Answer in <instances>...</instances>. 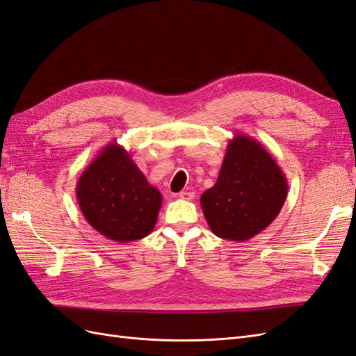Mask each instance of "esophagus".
<instances>
[{
    "instance_id": "esophagus-1",
    "label": "esophagus",
    "mask_w": 356,
    "mask_h": 356,
    "mask_svg": "<svg viewBox=\"0 0 356 356\" xmlns=\"http://www.w3.org/2000/svg\"><path fill=\"white\" fill-rule=\"evenodd\" d=\"M178 197L182 199V200H191L193 197H195V193H191V191H181V193H178Z\"/></svg>"
}]
</instances>
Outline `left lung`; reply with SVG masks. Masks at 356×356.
Here are the masks:
<instances>
[{"label": "left lung", "mask_w": 356, "mask_h": 356, "mask_svg": "<svg viewBox=\"0 0 356 356\" xmlns=\"http://www.w3.org/2000/svg\"><path fill=\"white\" fill-rule=\"evenodd\" d=\"M288 195L282 169L255 138L236 134L225 149L218 179L200 204L209 229L221 239L245 242L281 212Z\"/></svg>", "instance_id": "8db88e82"}]
</instances>
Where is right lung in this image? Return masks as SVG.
Listing matches in <instances>:
<instances>
[{
  "label": "right lung",
  "instance_id": "obj_1",
  "mask_svg": "<svg viewBox=\"0 0 356 356\" xmlns=\"http://www.w3.org/2000/svg\"><path fill=\"white\" fill-rule=\"evenodd\" d=\"M75 193L86 221L120 243L152 233L161 208L160 191L117 141L95 156L80 175Z\"/></svg>",
  "mask_w": 356,
  "mask_h": 356
}]
</instances>
